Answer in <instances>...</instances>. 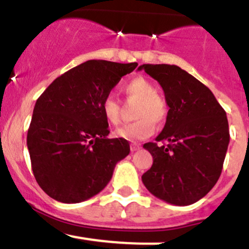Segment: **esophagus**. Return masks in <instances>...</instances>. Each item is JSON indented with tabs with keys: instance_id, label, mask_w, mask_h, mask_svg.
<instances>
[{
	"instance_id": "1",
	"label": "esophagus",
	"mask_w": 249,
	"mask_h": 249,
	"mask_svg": "<svg viewBox=\"0 0 249 249\" xmlns=\"http://www.w3.org/2000/svg\"><path fill=\"white\" fill-rule=\"evenodd\" d=\"M138 150H140L139 143H135V142L130 143V151H132V152H135V151H138Z\"/></svg>"
}]
</instances>
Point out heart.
<instances>
[{"instance_id": "obj_1", "label": "heart", "mask_w": 249, "mask_h": 249, "mask_svg": "<svg viewBox=\"0 0 249 249\" xmlns=\"http://www.w3.org/2000/svg\"><path fill=\"white\" fill-rule=\"evenodd\" d=\"M124 93L129 98L139 101L135 110L137 121L122 125L115 130L117 138L125 140H142L155 132V124H162L168 116V104L157 94V89L142 76L132 79L124 86ZM102 112L109 124L120 122V103L114 94H107L102 101Z\"/></svg>"}]
</instances>
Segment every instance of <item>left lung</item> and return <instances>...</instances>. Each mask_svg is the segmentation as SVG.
I'll list each match as a JSON object with an SVG mask.
<instances>
[{
	"instance_id": "obj_1",
	"label": "left lung",
	"mask_w": 249,
	"mask_h": 249,
	"mask_svg": "<svg viewBox=\"0 0 249 249\" xmlns=\"http://www.w3.org/2000/svg\"><path fill=\"white\" fill-rule=\"evenodd\" d=\"M160 83L169 107L157 142L143 143L153 164L142 180L160 200L186 206L200 200L218 181L229 145L224 109L209 87L175 65H142ZM166 142V144H164Z\"/></svg>"
}]
</instances>
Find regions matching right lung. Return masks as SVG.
Returning <instances> with one entry per match:
<instances>
[{
  "instance_id": "add662e5",
  "label": "right lung",
  "mask_w": 249,
  "mask_h": 249,
  "mask_svg": "<svg viewBox=\"0 0 249 249\" xmlns=\"http://www.w3.org/2000/svg\"><path fill=\"white\" fill-rule=\"evenodd\" d=\"M138 63L89 60L53 81L33 109L27 132L33 175L55 200L75 204L103 191L129 155L125 139H109L102 101Z\"/></svg>"
}]
</instances>
